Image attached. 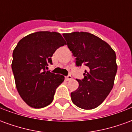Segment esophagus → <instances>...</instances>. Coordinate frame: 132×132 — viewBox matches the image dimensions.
<instances>
[{
    "label": "esophagus",
    "instance_id": "34e87169",
    "mask_svg": "<svg viewBox=\"0 0 132 132\" xmlns=\"http://www.w3.org/2000/svg\"><path fill=\"white\" fill-rule=\"evenodd\" d=\"M71 78H72L71 76H66V77H65V80L68 81V80H71Z\"/></svg>",
    "mask_w": 132,
    "mask_h": 132
}]
</instances>
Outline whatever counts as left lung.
Instances as JSON below:
<instances>
[{"mask_svg":"<svg viewBox=\"0 0 132 132\" xmlns=\"http://www.w3.org/2000/svg\"><path fill=\"white\" fill-rule=\"evenodd\" d=\"M67 46L76 57L77 66L85 65L83 80L71 93L72 102L78 108L92 110L98 107L112 89L117 71L116 54L106 42L86 32L64 33Z\"/></svg>","mask_w":132,"mask_h":132,"instance_id":"8db88e82","label":"left lung"}]
</instances>
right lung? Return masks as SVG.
Instances as JSON below:
<instances>
[{"instance_id":"right-lung-1","label":"right lung","mask_w":132,"mask_h":132,"mask_svg":"<svg viewBox=\"0 0 132 132\" xmlns=\"http://www.w3.org/2000/svg\"><path fill=\"white\" fill-rule=\"evenodd\" d=\"M66 44L60 33L37 32L27 35L13 50V69L16 88L30 107L42 108L51 104L56 89L64 76L46 71L55 51Z\"/></svg>"}]
</instances>
